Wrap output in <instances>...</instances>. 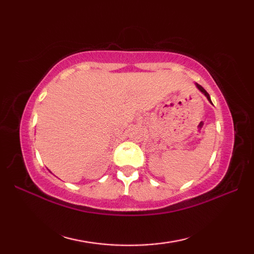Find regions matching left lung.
Wrapping results in <instances>:
<instances>
[{"mask_svg": "<svg viewBox=\"0 0 254 254\" xmlns=\"http://www.w3.org/2000/svg\"><path fill=\"white\" fill-rule=\"evenodd\" d=\"M196 85V87L199 89V90H201L202 91V93L205 95V96H206V98L208 99V101L210 102V104H212V100H210V97H209V95H208V93H207V91L206 90H205L203 87H202V86L201 85H198V84H195Z\"/></svg>", "mask_w": 254, "mask_h": 254, "instance_id": "obj_1", "label": "left lung"}]
</instances>
